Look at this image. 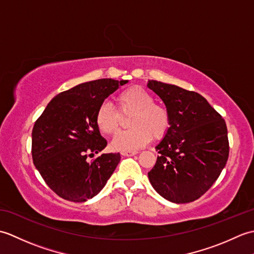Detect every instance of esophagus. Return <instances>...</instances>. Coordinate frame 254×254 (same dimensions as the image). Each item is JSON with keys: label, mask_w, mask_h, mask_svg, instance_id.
Returning <instances> with one entry per match:
<instances>
[{"label": "esophagus", "mask_w": 254, "mask_h": 254, "mask_svg": "<svg viewBox=\"0 0 254 254\" xmlns=\"http://www.w3.org/2000/svg\"><path fill=\"white\" fill-rule=\"evenodd\" d=\"M136 154H137L136 150H123V152H121V155L123 156H134Z\"/></svg>", "instance_id": "obj_1"}]
</instances>
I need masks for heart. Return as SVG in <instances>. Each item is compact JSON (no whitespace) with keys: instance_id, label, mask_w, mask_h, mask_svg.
I'll return each instance as SVG.
<instances>
[{"instance_id":"obj_1","label":"heart","mask_w":254,"mask_h":254,"mask_svg":"<svg viewBox=\"0 0 254 254\" xmlns=\"http://www.w3.org/2000/svg\"><path fill=\"white\" fill-rule=\"evenodd\" d=\"M122 115L132 113L130 130L117 134L111 143L117 150H134L146 145L152 137L163 138L170 127V116L164 106L155 104L154 97L141 86H131L116 97ZM109 102H102L95 115L97 127L106 135L115 134L121 123V116Z\"/></svg>"}]
</instances>
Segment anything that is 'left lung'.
Wrapping results in <instances>:
<instances>
[{"label": "left lung", "instance_id": "left-lung-1", "mask_svg": "<svg viewBox=\"0 0 254 254\" xmlns=\"http://www.w3.org/2000/svg\"><path fill=\"white\" fill-rule=\"evenodd\" d=\"M147 86L170 116V127L156 146L159 155L148 179L170 202L195 201L218 179L228 160L226 122L195 91L153 79Z\"/></svg>", "mask_w": 254, "mask_h": 254}]
</instances>
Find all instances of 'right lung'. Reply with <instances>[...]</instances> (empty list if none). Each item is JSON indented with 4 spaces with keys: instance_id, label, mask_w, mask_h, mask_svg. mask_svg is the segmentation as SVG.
Returning <instances> with one entry per match:
<instances>
[{
    "instance_id": "obj_1",
    "label": "right lung",
    "mask_w": 254,
    "mask_h": 254,
    "mask_svg": "<svg viewBox=\"0 0 254 254\" xmlns=\"http://www.w3.org/2000/svg\"><path fill=\"white\" fill-rule=\"evenodd\" d=\"M127 80L101 78L79 84L53 98L37 119L31 155L42 179L59 196L85 202L97 195L120 161L119 153H100L107 141L95 122L98 107Z\"/></svg>"
}]
</instances>
